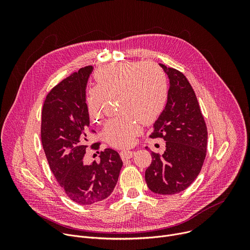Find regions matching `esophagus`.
Segmentation results:
<instances>
[{"mask_svg":"<svg viewBox=\"0 0 250 250\" xmlns=\"http://www.w3.org/2000/svg\"><path fill=\"white\" fill-rule=\"evenodd\" d=\"M121 157L122 159H129V158H132L133 155H134V152L131 151V150H122L121 151Z\"/></svg>","mask_w":250,"mask_h":250,"instance_id":"34e87169","label":"esophagus"}]
</instances>
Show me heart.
<instances>
[{"mask_svg":"<svg viewBox=\"0 0 250 250\" xmlns=\"http://www.w3.org/2000/svg\"><path fill=\"white\" fill-rule=\"evenodd\" d=\"M97 88L87 98L92 121L103 116L106 98L119 97L120 116L111 119L104 127V135L118 147L130 146L140 131V121L149 124L158 119L165 108L168 83L163 70L156 64L120 63L101 67L95 74Z\"/></svg>","mask_w":250,"mask_h":250,"instance_id":"heart-1","label":"heart"}]
</instances>
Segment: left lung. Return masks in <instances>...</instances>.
Instances as JSON below:
<instances>
[{
    "instance_id": "obj_1",
    "label": "left lung",
    "mask_w": 250,
    "mask_h": 250,
    "mask_svg": "<svg viewBox=\"0 0 250 250\" xmlns=\"http://www.w3.org/2000/svg\"><path fill=\"white\" fill-rule=\"evenodd\" d=\"M159 65L168 76L169 89L166 105L153 124L150 137L163 138L166 146L162 154L151 151L146 181L153 193L174 195L187 189L198 177L206 158L208 130L196 94L185 75Z\"/></svg>"
}]
</instances>
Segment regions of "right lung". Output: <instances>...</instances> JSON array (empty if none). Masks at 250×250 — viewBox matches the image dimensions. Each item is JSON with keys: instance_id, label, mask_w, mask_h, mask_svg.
Segmentation results:
<instances>
[{"instance_id": "right-lung-1", "label": "right lung", "mask_w": 250, "mask_h": 250, "mask_svg": "<svg viewBox=\"0 0 250 250\" xmlns=\"http://www.w3.org/2000/svg\"><path fill=\"white\" fill-rule=\"evenodd\" d=\"M93 69L81 68L56 85L46 96L42 116V142L49 167L66 195L79 205L108 198L123 166L112 148L101 151L99 162L84 161L90 126L86 87Z\"/></svg>"}]
</instances>
